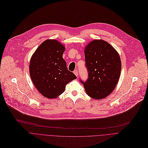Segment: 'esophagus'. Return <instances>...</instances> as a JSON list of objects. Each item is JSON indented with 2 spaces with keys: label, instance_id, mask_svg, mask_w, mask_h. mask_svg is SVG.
I'll return each instance as SVG.
<instances>
[{
  "label": "esophagus",
  "instance_id": "esophagus-1",
  "mask_svg": "<svg viewBox=\"0 0 148 148\" xmlns=\"http://www.w3.org/2000/svg\"><path fill=\"white\" fill-rule=\"evenodd\" d=\"M73 73H74V74L77 77V76H78V71H77V70H75V71H73Z\"/></svg>",
  "mask_w": 148,
  "mask_h": 148
}]
</instances>
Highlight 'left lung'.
Segmentation results:
<instances>
[{"mask_svg":"<svg viewBox=\"0 0 148 148\" xmlns=\"http://www.w3.org/2000/svg\"><path fill=\"white\" fill-rule=\"evenodd\" d=\"M88 78L83 84L88 96L99 100L108 96L119 82L121 62L119 54L107 42L95 40L84 50Z\"/></svg>","mask_w":148,"mask_h":148,"instance_id":"obj_1","label":"left lung"}]
</instances>
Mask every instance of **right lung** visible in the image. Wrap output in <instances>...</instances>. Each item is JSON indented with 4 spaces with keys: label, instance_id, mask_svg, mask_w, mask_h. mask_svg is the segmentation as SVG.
<instances>
[{
    "label": "right lung",
    "instance_id": "add662e5",
    "mask_svg": "<svg viewBox=\"0 0 148 148\" xmlns=\"http://www.w3.org/2000/svg\"><path fill=\"white\" fill-rule=\"evenodd\" d=\"M65 47L55 40L44 41L32 56L29 75L37 90L48 99H55L65 91L66 85L76 79L68 70L62 58Z\"/></svg>",
    "mask_w": 148,
    "mask_h": 148
}]
</instances>
